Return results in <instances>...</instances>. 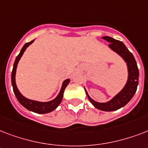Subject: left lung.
Instances as JSON below:
<instances>
[{"mask_svg": "<svg viewBox=\"0 0 148 148\" xmlns=\"http://www.w3.org/2000/svg\"><path fill=\"white\" fill-rule=\"evenodd\" d=\"M103 38L110 44L108 45V47H110V50H112L114 52L117 53L124 60V62L126 63L127 67V74H128L127 80L124 87L122 88V90L115 95L113 98L110 99V101L104 102V103H100L93 100L89 96L85 88H84V90L90 102L95 108H97L98 110H103V111H114V110H118L120 108H123L134 97L138 85L139 71H138L137 62L134 58L133 54L128 51L126 46L124 45V43L120 40H115L108 36H104Z\"/></svg>", "mask_w": 148, "mask_h": 148, "instance_id": "1", "label": "left lung"}]
</instances>
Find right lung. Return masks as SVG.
I'll return each instance as SVG.
<instances>
[{"mask_svg":"<svg viewBox=\"0 0 148 148\" xmlns=\"http://www.w3.org/2000/svg\"><path fill=\"white\" fill-rule=\"evenodd\" d=\"M34 41V40H31V42L26 43L24 45V47H22L21 51L20 53L17 56V58L15 59L12 73H11V83H12L13 90H14L15 96H16L17 99L22 106H24V108L28 110L33 111V112L37 113V114H47V113H50L51 111H53V110H55L56 108L59 106V104H60L63 99L64 91L65 88H66V87L70 82V79H66L65 81H63L60 92H59V94L55 98L51 100V101H46V102H41V101H34V100L27 98L26 97H24V95L20 92V90H18V88L17 87V84H16V80H15L17 64H18V62H19L20 59L21 58L24 52L26 51L27 47H28Z\"/></svg>","mask_w":148,"mask_h":148,"instance_id":"add662e5","label":"right lung"}]
</instances>
